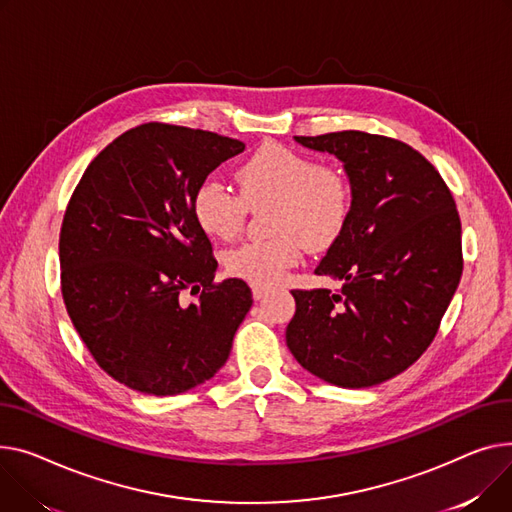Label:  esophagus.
<instances>
[{"label": "esophagus", "instance_id": "esophagus-1", "mask_svg": "<svg viewBox=\"0 0 512 512\" xmlns=\"http://www.w3.org/2000/svg\"><path fill=\"white\" fill-rule=\"evenodd\" d=\"M263 296H267V288H261V286H253V298H255V300H261Z\"/></svg>", "mask_w": 512, "mask_h": 512}]
</instances>
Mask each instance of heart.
Segmentation results:
<instances>
[{
    "label": "heart",
    "instance_id": "obj_1",
    "mask_svg": "<svg viewBox=\"0 0 512 512\" xmlns=\"http://www.w3.org/2000/svg\"><path fill=\"white\" fill-rule=\"evenodd\" d=\"M238 191L216 179L201 181L191 199L197 226L218 241L241 234L249 208L278 203L269 241L228 251L226 269L253 286H276L300 263L302 247L323 251L344 232L352 195L346 179L315 158L282 144L261 146L236 170Z\"/></svg>",
    "mask_w": 512,
    "mask_h": 512
}]
</instances>
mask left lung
Wrapping results in <instances>:
<instances>
[{"mask_svg":"<svg viewBox=\"0 0 512 512\" xmlns=\"http://www.w3.org/2000/svg\"><path fill=\"white\" fill-rule=\"evenodd\" d=\"M294 140L344 162L352 206L315 269L339 288L292 290L286 344L331 385H381L428 350L459 286L455 199L438 170L399 140L354 129Z\"/></svg>","mask_w":512,"mask_h":512,"instance_id":"left-lung-1","label":"left lung"}]
</instances>
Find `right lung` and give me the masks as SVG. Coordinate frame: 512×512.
Segmentation results:
<instances>
[{
  "label": "right lung",
  "instance_id": "obj_1",
  "mask_svg": "<svg viewBox=\"0 0 512 512\" xmlns=\"http://www.w3.org/2000/svg\"><path fill=\"white\" fill-rule=\"evenodd\" d=\"M245 144L144 123L102 150L61 224V294L96 364L121 385L179 395L226 364L251 288L214 282L218 261L191 212L201 181ZM183 289L200 292L189 307Z\"/></svg>",
  "mask_w": 512,
  "mask_h": 512
}]
</instances>
